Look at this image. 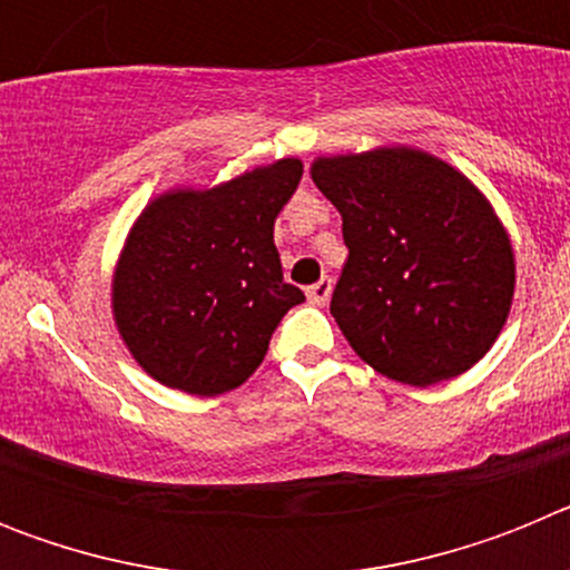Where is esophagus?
<instances>
[{"label":"esophagus","mask_w":570,"mask_h":570,"mask_svg":"<svg viewBox=\"0 0 570 570\" xmlns=\"http://www.w3.org/2000/svg\"><path fill=\"white\" fill-rule=\"evenodd\" d=\"M331 291H334V282H331V276H322L320 282H314L305 294H308V302L311 305H325V302L331 299Z\"/></svg>","instance_id":"1"}]
</instances>
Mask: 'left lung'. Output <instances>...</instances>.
Listing matches in <instances>:
<instances>
[{
	"label": "left lung",
	"instance_id": "left-lung-1",
	"mask_svg": "<svg viewBox=\"0 0 570 570\" xmlns=\"http://www.w3.org/2000/svg\"><path fill=\"white\" fill-rule=\"evenodd\" d=\"M311 179L342 214L347 262L331 314L387 380L428 387L491 351L513 299V248L476 185L425 150L320 156Z\"/></svg>",
	"mask_w": 570,
	"mask_h": 570
}]
</instances>
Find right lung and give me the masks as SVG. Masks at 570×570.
<instances>
[{"label": "right lung", "mask_w": 570, "mask_h": 570, "mask_svg": "<svg viewBox=\"0 0 570 570\" xmlns=\"http://www.w3.org/2000/svg\"><path fill=\"white\" fill-rule=\"evenodd\" d=\"M302 179L299 159L214 188L150 199L114 271V320L134 360L196 396L234 391L268 354L305 294L282 279L274 223Z\"/></svg>", "instance_id": "right-lung-1"}]
</instances>
